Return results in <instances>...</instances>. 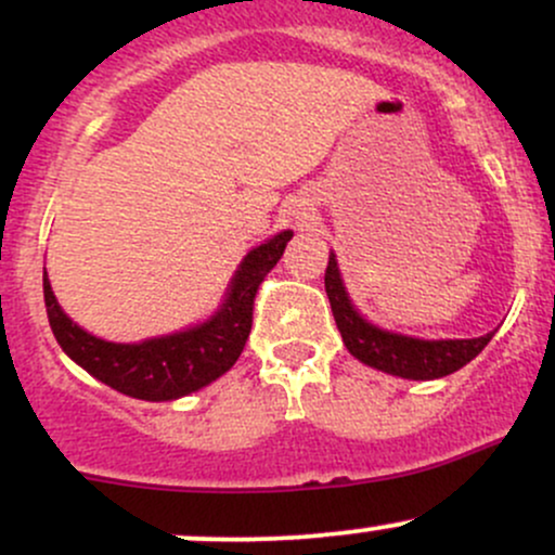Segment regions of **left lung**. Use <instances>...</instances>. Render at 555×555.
<instances>
[{
	"label": "left lung",
	"instance_id": "8db88e82",
	"mask_svg": "<svg viewBox=\"0 0 555 555\" xmlns=\"http://www.w3.org/2000/svg\"><path fill=\"white\" fill-rule=\"evenodd\" d=\"M326 295L334 310V321L349 352L365 365L378 371L399 375V378L430 380L460 371L469 360L486 349L493 334L477 336V339H415V336H401L367 323L349 302L344 292L336 258H328L326 266Z\"/></svg>",
	"mask_w": 555,
	"mask_h": 555
}]
</instances>
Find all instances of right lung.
<instances>
[{"mask_svg": "<svg viewBox=\"0 0 555 555\" xmlns=\"http://www.w3.org/2000/svg\"><path fill=\"white\" fill-rule=\"evenodd\" d=\"M292 232H282L247 253L234 273L224 308L211 321L180 334L149 339L143 344H114L95 339L62 313L52 284L43 276V302L49 326L65 352L101 384L127 397L169 401L193 393L224 375L245 349L253 326L256 295L279 258L284 256Z\"/></svg>", "mask_w": 555, "mask_h": 555, "instance_id": "1", "label": "right lung"}]
</instances>
